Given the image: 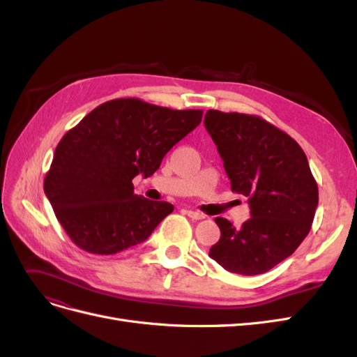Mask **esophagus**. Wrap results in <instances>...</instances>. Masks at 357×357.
Returning a JSON list of instances; mask_svg holds the SVG:
<instances>
[{
    "mask_svg": "<svg viewBox=\"0 0 357 357\" xmlns=\"http://www.w3.org/2000/svg\"><path fill=\"white\" fill-rule=\"evenodd\" d=\"M186 214L189 215V218L192 220H202L205 219V215L202 213H198V211H193V210H186Z\"/></svg>",
    "mask_w": 357,
    "mask_h": 357,
    "instance_id": "esophagus-1",
    "label": "esophagus"
}]
</instances>
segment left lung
Here are the masks:
<instances>
[{
  "instance_id": "8db88e82",
  "label": "left lung",
  "mask_w": 357,
  "mask_h": 357,
  "mask_svg": "<svg viewBox=\"0 0 357 357\" xmlns=\"http://www.w3.org/2000/svg\"><path fill=\"white\" fill-rule=\"evenodd\" d=\"M204 125L223 159L232 192L248 198L240 229L215 218L220 240L210 257L235 274H264L294 253L311 229L317 183L304 150L262 117L208 110Z\"/></svg>"
}]
</instances>
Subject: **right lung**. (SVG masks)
<instances>
[{
  "label": "right lung",
  "mask_w": 357,
  "mask_h": 357,
  "mask_svg": "<svg viewBox=\"0 0 357 357\" xmlns=\"http://www.w3.org/2000/svg\"><path fill=\"white\" fill-rule=\"evenodd\" d=\"M201 119L202 110L119 98L70 129L56 146L45 193L71 241L93 255H114L146 241L174 205L135 195L132 178L152 176Z\"/></svg>",
  "instance_id": "add662e5"
}]
</instances>
